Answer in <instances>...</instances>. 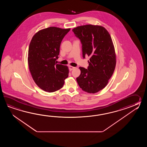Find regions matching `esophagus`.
<instances>
[{"mask_svg":"<svg viewBox=\"0 0 147 147\" xmlns=\"http://www.w3.org/2000/svg\"><path fill=\"white\" fill-rule=\"evenodd\" d=\"M75 68V67H72V66H69V69L70 71H71L73 69H74Z\"/></svg>","mask_w":147,"mask_h":147,"instance_id":"34e87169","label":"esophagus"}]
</instances>
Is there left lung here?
Listing matches in <instances>:
<instances>
[{
	"label": "left lung",
	"instance_id": "left-lung-1",
	"mask_svg": "<svg viewBox=\"0 0 147 147\" xmlns=\"http://www.w3.org/2000/svg\"><path fill=\"white\" fill-rule=\"evenodd\" d=\"M80 40L83 57H89L88 69L79 67L77 78L82 90L95 94L106 86L116 65V55L111 37L106 29L100 25H86L72 29Z\"/></svg>",
	"mask_w": 147,
	"mask_h": 147
}]
</instances>
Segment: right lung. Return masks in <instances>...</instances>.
Segmentation results:
<instances>
[{"label":"right lung","instance_id":"add662e5","mask_svg":"<svg viewBox=\"0 0 147 147\" xmlns=\"http://www.w3.org/2000/svg\"><path fill=\"white\" fill-rule=\"evenodd\" d=\"M70 28L50 27L40 30L32 38L28 49L29 71L42 90L53 92L62 88L68 77L67 66L57 63L61 41Z\"/></svg>","mask_w":147,"mask_h":147}]
</instances>
